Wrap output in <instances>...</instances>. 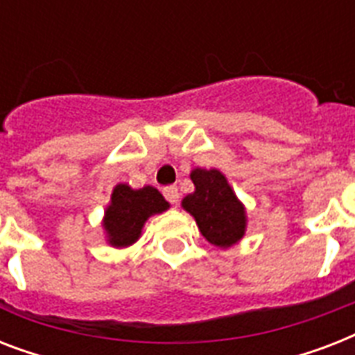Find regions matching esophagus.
I'll return each mask as SVG.
<instances>
[{
    "label": "esophagus",
    "mask_w": 355,
    "mask_h": 355,
    "mask_svg": "<svg viewBox=\"0 0 355 355\" xmlns=\"http://www.w3.org/2000/svg\"><path fill=\"white\" fill-rule=\"evenodd\" d=\"M164 197L169 205H177L178 199H180V193H178V188L177 186H167L164 188Z\"/></svg>",
    "instance_id": "1"
}]
</instances>
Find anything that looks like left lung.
<instances>
[{
  "instance_id": "obj_1",
  "label": "left lung",
  "mask_w": 355,
  "mask_h": 355,
  "mask_svg": "<svg viewBox=\"0 0 355 355\" xmlns=\"http://www.w3.org/2000/svg\"><path fill=\"white\" fill-rule=\"evenodd\" d=\"M195 191L182 206L195 217L200 234L217 247H230L245 234V208L217 169H195L191 173Z\"/></svg>"
}]
</instances>
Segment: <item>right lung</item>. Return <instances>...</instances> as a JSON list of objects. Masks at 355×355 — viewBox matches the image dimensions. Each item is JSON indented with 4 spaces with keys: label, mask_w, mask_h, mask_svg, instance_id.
<instances>
[{
    "label": "right lung",
    "mask_w": 355,
    "mask_h": 355,
    "mask_svg": "<svg viewBox=\"0 0 355 355\" xmlns=\"http://www.w3.org/2000/svg\"><path fill=\"white\" fill-rule=\"evenodd\" d=\"M169 208L167 200L158 189L145 186L141 189H130L125 184L116 186L112 193V202L105 214L110 243L116 247L132 245L139 237L141 227L147 217L162 214Z\"/></svg>",
    "instance_id": "add662e5"
}]
</instances>
